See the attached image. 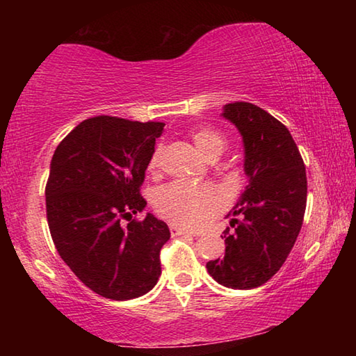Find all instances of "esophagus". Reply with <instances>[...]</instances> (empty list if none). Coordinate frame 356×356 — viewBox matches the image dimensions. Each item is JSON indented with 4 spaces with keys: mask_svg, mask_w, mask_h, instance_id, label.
Returning <instances> with one entry per match:
<instances>
[{
    "mask_svg": "<svg viewBox=\"0 0 356 356\" xmlns=\"http://www.w3.org/2000/svg\"><path fill=\"white\" fill-rule=\"evenodd\" d=\"M170 229H171L172 236H193V237L200 236V232H193V231H190V229L180 227L177 225H170Z\"/></svg>",
    "mask_w": 356,
    "mask_h": 356,
    "instance_id": "1",
    "label": "esophagus"
}]
</instances>
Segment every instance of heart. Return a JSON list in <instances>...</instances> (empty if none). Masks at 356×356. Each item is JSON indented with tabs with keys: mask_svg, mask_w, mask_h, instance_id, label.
I'll return each mask as SVG.
<instances>
[{
	"mask_svg": "<svg viewBox=\"0 0 356 356\" xmlns=\"http://www.w3.org/2000/svg\"><path fill=\"white\" fill-rule=\"evenodd\" d=\"M197 150L206 159H216L226 147V138L212 127H197L190 131ZM160 149L149 160V170L159 166ZM225 196L212 185H190L171 182L156 190L154 206L161 216L184 226H204L225 207Z\"/></svg>",
	"mask_w": 356,
	"mask_h": 356,
	"instance_id": "b5f03b06",
	"label": "heart"
}]
</instances>
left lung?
Instances as JSON below:
<instances>
[{
	"instance_id": "1",
	"label": "left lung",
	"mask_w": 356,
	"mask_h": 356,
	"mask_svg": "<svg viewBox=\"0 0 356 356\" xmlns=\"http://www.w3.org/2000/svg\"><path fill=\"white\" fill-rule=\"evenodd\" d=\"M221 116L242 135L248 185L227 213L234 232H222L225 257L207 262V272L221 286L248 291L286 262L303 225L308 182L291 131L272 114L236 102Z\"/></svg>"
}]
</instances>
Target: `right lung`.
<instances>
[{
	"label": "right lung",
	"instance_id": "add662e5",
	"mask_svg": "<svg viewBox=\"0 0 356 356\" xmlns=\"http://www.w3.org/2000/svg\"><path fill=\"white\" fill-rule=\"evenodd\" d=\"M163 122L114 116L83 120L59 143L45 186L47 220L59 256L84 286L110 300L147 293L161 275L165 221L143 212L144 172Z\"/></svg>",
	"mask_w": 356,
	"mask_h": 356
}]
</instances>
